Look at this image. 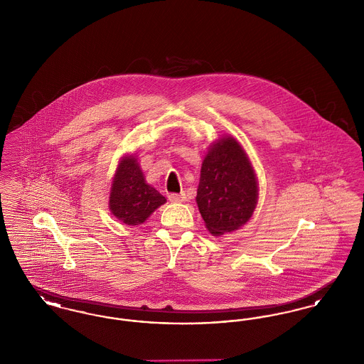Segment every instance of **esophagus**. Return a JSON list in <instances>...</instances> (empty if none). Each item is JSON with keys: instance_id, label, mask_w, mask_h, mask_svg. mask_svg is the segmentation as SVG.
<instances>
[{"instance_id": "obj_1", "label": "esophagus", "mask_w": 364, "mask_h": 364, "mask_svg": "<svg viewBox=\"0 0 364 364\" xmlns=\"http://www.w3.org/2000/svg\"><path fill=\"white\" fill-rule=\"evenodd\" d=\"M171 202H184L186 200V195L184 193H169L168 195Z\"/></svg>"}]
</instances>
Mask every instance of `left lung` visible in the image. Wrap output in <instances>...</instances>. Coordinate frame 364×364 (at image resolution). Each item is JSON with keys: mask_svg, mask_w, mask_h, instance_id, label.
Returning <instances> with one entry per match:
<instances>
[{"mask_svg": "<svg viewBox=\"0 0 364 364\" xmlns=\"http://www.w3.org/2000/svg\"><path fill=\"white\" fill-rule=\"evenodd\" d=\"M258 200V183L242 146L221 139L205 156L196 203L208 232L221 236L244 225Z\"/></svg>", "mask_w": 364, "mask_h": 364, "instance_id": "obj_1", "label": "left lung"}]
</instances>
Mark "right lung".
Wrapping results in <instances>:
<instances>
[{
    "label": "right lung",
    "instance_id": "add662e5",
    "mask_svg": "<svg viewBox=\"0 0 364 364\" xmlns=\"http://www.w3.org/2000/svg\"><path fill=\"white\" fill-rule=\"evenodd\" d=\"M165 202L164 195L146 184L136 159L125 156L112 184L109 200L112 214L125 225H140Z\"/></svg>",
    "mask_w": 364,
    "mask_h": 364
}]
</instances>
